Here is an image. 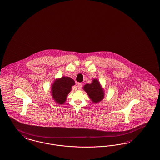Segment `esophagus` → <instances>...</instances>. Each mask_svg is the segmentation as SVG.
Returning a JSON list of instances; mask_svg holds the SVG:
<instances>
[{
    "label": "esophagus",
    "mask_w": 160,
    "mask_h": 160,
    "mask_svg": "<svg viewBox=\"0 0 160 160\" xmlns=\"http://www.w3.org/2000/svg\"><path fill=\"white\" fill-rule=\"evenodd\" d=\"M77 88H78V89H81L82 88V84L81 83H78V84H77Z\"/></svg>",
    "instance_id": "1"
}]
</instances>
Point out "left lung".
<instances>
[{
  "label": "left lung",
  "mask_w": 160,
  "mask_h": 160,
  "mask_svg": "<svg viewBox=\"0 0 160 160\" xmlns=\"http://www.w3.org/2000/svg\"><path fill=\"white\" fill-rule=\"evenodd\" d=\"M83 89L94 103H98L103 99L104 94L103 90L97 79L93 80L91 84L85 85Z\"/></svg>",
  "instance_id": "8db88e82"
}]
</instances>
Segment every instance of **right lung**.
Returning a JSON list of instances; mask_svg holds the SVG:
<instances>
[{"label":"right lung","instance_id":"add662e5","mask_svg":"<svg viewBox=\"0 0 160 160\" xmlns=\"http://www.w3.org/2000/svg\"><path fill=\"white\" fill-rule=\"evenodd\" d=\"M74 85V80L69 77H62L57 79L51 89L52 97L56 103L60 104L64 103L67 95L71 90V87Z\"/></svg>","mask_w":160,"mask_h":160}]
</instances>
